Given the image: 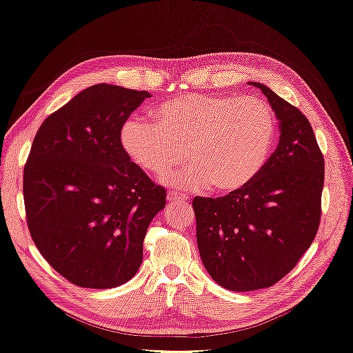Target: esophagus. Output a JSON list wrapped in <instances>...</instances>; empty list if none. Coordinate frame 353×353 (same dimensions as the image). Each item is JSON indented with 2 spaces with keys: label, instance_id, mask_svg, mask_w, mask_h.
<instances>
[{
  "label": "esophagus",
  "instance_id": "34e87169",
  "mask_svg": "<svg viewBox=\"0 0 353 353\" xmlns=\"http://www.w3.org/2000/svg\"><path fill=\"white\" fill-rule=\"evenodd\" d=\"M166 199H168V201H170V203H176V201L188 203V196H185V194H179V193H172V192L168 193Z\"/></svg>",
  "mask_w": 353,
  "mask_h": 353
}]
</instances>
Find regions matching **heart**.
I'll return each instance as SVG.
<instances>
[{"label":"heart","instance_id":"b5f03b06","mask_svg":"<svg viewBox=\"0 0 353 353\" xmlns=\"http://www.w3.org/2000/svg\"><path fill=\"white\" fill-rule=\"evenodd\" d=\"M155 123L133 115L120 130L125 154L147 174L171 172L172 187L234 193L252 183L265 168L277 133L271 108L261 99L215 93H183L160 104Z\"/></svg>","mask_w":353,"mask_h":353}]
</instances>
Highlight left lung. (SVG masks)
Returning a JSON list of instances; mask_svg holds the SVG:
<instances>
[{"mask_svg":"<svg viewBox=\"0 0 353 353\" xmlns=\"http://www.w3.org/2000/svg\"><path fill=\"white\" fill-rule=\"evenodd\" d=\"M279 120V144L252 183L220 198L193 199L199 256L231 292L274 285L317 234L325 161L301 110L259 82Z\"/></svg>","mask_w":353,"mask_h":353,"instance_id":"left-lung-1","label":"left lung"}]
</instances>
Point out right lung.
<instances>
[{"mask_svg":"<svg viewBox=\"0 0 353 353\" xmlns=\"http://www.w3.org/2000/svg\"><path fill=\"white\" fill-rule=\"evenodd\" d=\"M147 92L97 83L39 126L23 171L31 238L54 270L83 288L128 282L143 263L166 192L125 154L120 130Z\"/></svg>","mask_w":353,"mask_h":353,"instance_id":"add662e5","label":"right lung"}]
</instances>
